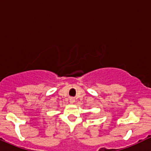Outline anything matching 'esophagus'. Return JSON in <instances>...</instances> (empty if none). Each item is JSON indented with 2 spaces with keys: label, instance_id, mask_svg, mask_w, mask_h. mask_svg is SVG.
<instances>
[{
  "label": "esophagus",
  "instance_id": "obj_1",
  "mask_svg": "<svg viewBox=\"0 0 151 151\" xmlns=\"http://www.w3.org/2000/svg\"><path fill=\"white\" fill-rule=\"evenodd\" d=\"M70 103H74V102L75 101V99H74V98H70Z\"/></svg>",
  "mask_w": 151,
  "mask_h": 151
}]
</instances>
